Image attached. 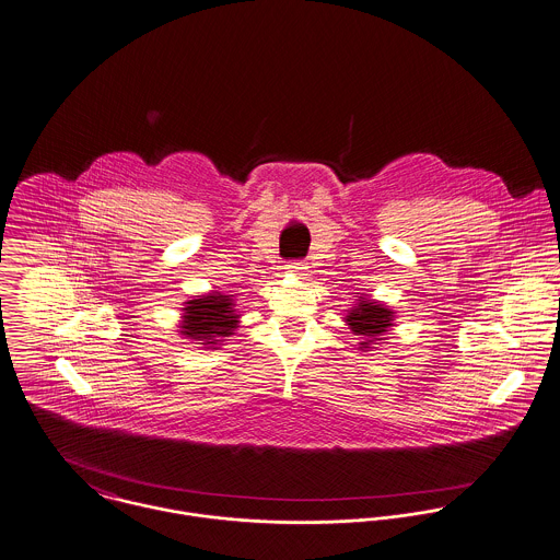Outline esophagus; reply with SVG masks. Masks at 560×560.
Segmentation results:
<instances>
[{
	"mask_svg": "<svg viewBox=\"0 0 560 560\" xmlns=\"http://www.w3.org/2000/svg\"><path fill=\"white\" fill-rule=\"evenodd\" d=\"M287 269H289L291 273H298V276H302L307 267H305L304 260H291V265H287Z\"/></svg>",
	"mask_w": 560,
	"mask_h": 560,
	"instance_id": "esophagus-1",
	"label": "esophagus"
}]
</instances>
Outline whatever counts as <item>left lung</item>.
I'll return each mask as SVG.
<instances>
[{
  "label": "left lung",
  "mask_w": 560,
  "mask_h": 560,
  "mask_svg": "<svg viewBox=\"0 0 560 560\" xmlns=\"http://www.w3.org/2000/svg\"><path fill=\"white\" fill-rule=\"evenodd\" d=\"M392 320H394L392 310H387L376 302H370V300H359L347 316V323L351 325L355 336H363L368 342L378 340V336H383L392 327ZM368 342H361V345L365 349H370Z\"/></svg>",
  "instance_id": "obj_1"
}]
</instances>
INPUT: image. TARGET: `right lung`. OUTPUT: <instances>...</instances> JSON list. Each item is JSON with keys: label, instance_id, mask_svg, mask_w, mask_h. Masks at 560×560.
I'll return each mask as SVG.
<instances>
[{"label": "right lung", "instance_id": "add662e5", "mask_svg": "<svg viewBox=\"0 0 560 560\" xmlns=\"http://www.w3.org/2000/svg\"><path fill=\"white\" fill-rule=\"evenodd\" d=\"M184 310L186 314L182 336L192 340H211L207 345H215V338L231 336L237 325V314L229 295H209L203 300H192Z\"/></svg>", "mask_w": 560, "mask_h": 560}]
</instances>
